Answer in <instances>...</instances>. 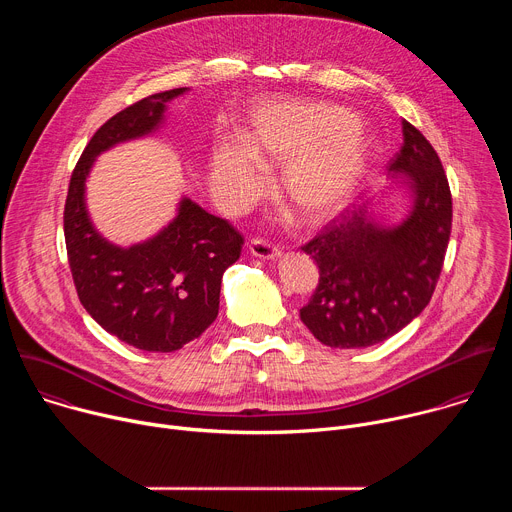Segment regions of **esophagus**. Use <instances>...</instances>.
I'll use <instances>...</instances> for the list:
<instances>
[{"mask_svg":"<svg viewBox=\"0 0 512 512\" xmlns=\"http://www.w3.org/2000/svg\"><path fill=\"white\" fill-rule=\"evenodd\" d=\"M249 251H251L253 257L267 259V261H275V259L281 257V251L277 247H273V245H269V243H265L261 239H253L251 245H249Z\"/></svg>","mask_w":512,"mask_h":512,"instance_id":"obj_1","label":"esophagus"}]
</instances>
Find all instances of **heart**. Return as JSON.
Listing matches in <instances>:
<instances>
[{"label": "heart", "mask_w": 512, "mask_h": 512, "mask_svg": "<svg viewBox=\"0 0 512 512\" xmlns=\"http://www.w3.org/2000/svg\"><path fill=\"white\" fill-rule=\"evenodd\" d=\"M373 158V139L348 109L259 99L249 109L243 139L212 145L208 184L218 206L241 214L265 192V166L283 164L281 196L306 225H322L352 204Z\"/></svg>", "instance_id": "1"}]
</instances>
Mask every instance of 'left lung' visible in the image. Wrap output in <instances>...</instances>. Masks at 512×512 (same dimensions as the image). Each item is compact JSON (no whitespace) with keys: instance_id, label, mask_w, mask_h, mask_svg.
I'll list each match as a JSON object with an SVG mask.
<instances>
[{"instance_id":"1","label":"left lung","mask_w":512,"mask_h":512,"mask_svg":"<svg viewBox=\"0 0 512 512\" xmlns=\"http://www.w3.org/2000/svg\"><path fill=\"white\" fill-rule=\"evenodd\" d=\"M389 176L383 196L344 212L302 247L318 263L320 283L300 318L326 346L367 348L391 338L423 312L440 279L452 194L431 143L407 121ZM395 187L408 204L389 219L382 204Z\"/></svg>"}]
</instances>
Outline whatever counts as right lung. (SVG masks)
<instances>
[{
  "label": "right lung",
  "instance_id": "obj_1",
  "mask_svg": "<svg viewBox=\"0 0 512 512\" xmlns=\"http://www.w3.org/2000/svg\"><path fill=\"white\" fill-rule=\"evenodd\" d=\"M188 91L150 95L101 125L72 172L64 204L68 263L81 304L103 330L145 352H174L216 320L223 273L241 257L243 237L182 196L154 237L115 245L93 225L87 180L101 154L158 133L170 103Z\"/></svg>",
  "mask_w": 512,
  "mask_h": 512
}]
</instances>
